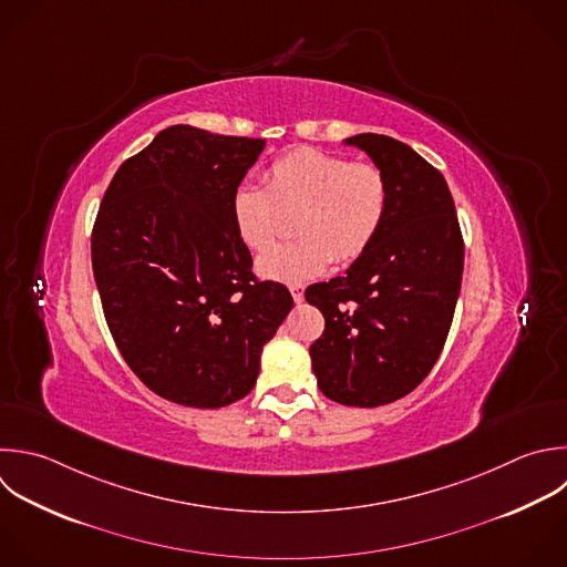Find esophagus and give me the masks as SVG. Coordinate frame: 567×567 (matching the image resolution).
Segmentation results:
<instances>
[{"instance_id":"34e87169","label":"esophagus","mask_w":567,"mask_h":567,"mask_svg":"<svg viewBox=\"0 0 567 567\" xmlns=\"http://www.w3.org/2000/svg\"><path fill=\"white\" fill-rule=\"evenodd\" d=\"M290 295L297 303L303 301V284H290Z\"/></svg>"}]
</instances>
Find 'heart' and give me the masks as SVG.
Listing matches in <instances>:
<instances>
[{"mask_svg": "<svg viewBox=\"0 0 567 567\" xmlns=\"http://www.w3.org/2000/svg\"><path fill=\"white\" fill-rule=\"evenodd\" d=\"M297 239L257 259V272L272 281L299 284L319 277L332 261H354L383 228L390 208L385 175L372 164L317 148L279 157L266 173V190L239 186L230 199L235 233L250 250L272 244L279 213L295 210Z\"/></svg>", "mask_w": 567, "mask_h": 567, "instance_id": "b5f03b06", "label": "heart"}]
</instances>
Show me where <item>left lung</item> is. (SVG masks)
<instances>
[{
  "instance_id": "obj_1",
  "label": "left lung",
  "mask_w": 567,
  "mask_h": 567,
  "mask_svg": "<svg viewBox=\"0 0 567 567\" xmlns=\"http://www.w3.org/2000/svg\"><path fill=\"white\" fill-rule=\"evenodd\" d=\"M346 144L385 175L390 208L343 277L306 288L326 319L310 359L328 399L377 408L412 392L436 363L461 290L463 237L443 175L408 144L374 133Z\"/></svg>"
}]
</instances>
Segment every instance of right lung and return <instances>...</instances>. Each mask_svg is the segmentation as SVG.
Here are the masks:
<instances>
[{"label":"right lung","mask_w":567,"mask_h":567,"mask_svg":"<svg viewBox=\"0 0 567 567\" xmlns=\"http://www.w3.org/2000/svg\"><path fill=\"white\" fill-rule=\"evenodd\" d=\"M266 140L162 131L115 173L91 239L111 334L159 396L221 408L257 383L261 350L292 310L252 275L230 199Z\"/></svg>","instance_id":"add662e5"}]
</instances>
